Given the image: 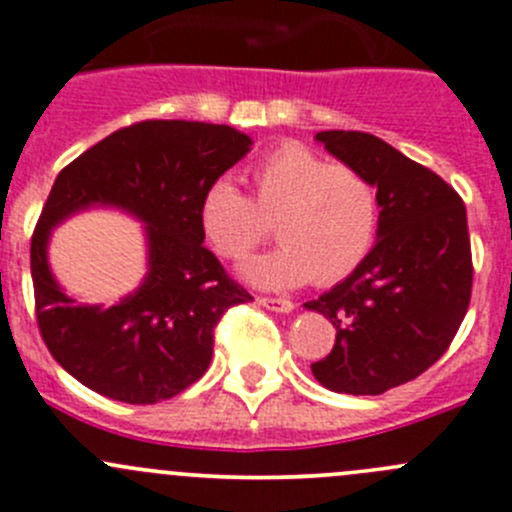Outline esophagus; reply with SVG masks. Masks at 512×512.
Masks as SVG:
<instances>
[{
	"instance_id": "1",
	"label": "esophagus",
	"mask_w": 512,
	"mask_h": 512,
	"mask_svg": "<svg viewBox=\"0 0 512 512\" xmlns=\"http://www.w3.org/2000/svg\"><path fill=\"white\" fill-rule=\"evenodd\" d=\"M260 305L275 310V313H290L295 308V303L290 298H260Z\"/></svg>"
}]
</instances>
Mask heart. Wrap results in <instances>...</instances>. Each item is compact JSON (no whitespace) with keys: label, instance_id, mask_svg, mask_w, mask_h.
Segmentation results:
<instances>
[{"label":"heart","instance_id":"obj_1","mask_svg":"<svg viewBox=\"0 0 512 512\" xmlns=\"http://www.w3.org/2000/svg\"><path fill=\"white\" fill-rule=\"evenodd\" d=\"M283 245L242 267L257 288L315 280L333 285L364 265L379 237V191L369 176L283 143L252 169V199L232 179H214L199 199L204 240L224 260H245L270 237Z\"/></svg>","mask_w":512,"mask_h":512}]
</instances>
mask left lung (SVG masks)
<instances>
[{
  "label": "left lung",
  "mask_w": 512,
  "mask_h": 512,
  "mask_svg": "<svg viewBox=\"0 0 512 512\" xmlns=\"http://www.w3.org/2000/svg\"><path fill=\"white\" fill-rule=\"evenodd\" d=\"M315 141L379 191V240L364 265L305 308L336 328L333 351L310 371L338 394L376 396L407 384L450 348L472 293L467 212L427 166L361 131Z\"/></svg>",
  "instance_id": "left-lung-1"
}]
</instances>
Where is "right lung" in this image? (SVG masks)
<instances>
[{"mask_svg":"<svg viewBox=\"0 0 512 512\" xmlns=\"http://www.w3.org/2000/svg\"><path fill=\"white\" fill-rule=\"evenodd\" d=\"M250 146L247 133L217 123L141 121L57 174L32 234L30 267L42 341L80 384L126 404H156L202 379L214 326L252 295L202 245L199 199ZM90 206L121 208L147 232V278L108 309L70 299L46 262L51 229Z\"/></svg>","mask_w":512,"mask_h":512,"instance_id":"1","label":"right lung"}]
</instances>
